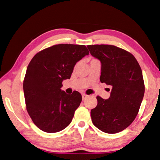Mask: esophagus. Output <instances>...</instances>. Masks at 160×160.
Wrapping results in <instances>:
<instances>
[{
  "mask_svg": "<svg viewBox=\"0 0 160 160\" xmlns=\"http://www.w3.org/2000/svg\"><path fill=\"white\" fill-rule=\"evenodd\" d=\"M82 101H84V100H85L87 97H88V95L85 94V93H82Z\"/></svg>",
  "mask_w": 160,
  "mask_h": 160,
  "instance_id": "34e87169",
  "label": "esophagus"
}]
</instances>
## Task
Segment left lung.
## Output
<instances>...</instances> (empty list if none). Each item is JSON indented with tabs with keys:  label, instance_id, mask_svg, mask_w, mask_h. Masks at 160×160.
<instances>
[{
	"label": "left lung",
	"instance_id": "8db88e82",
	"mask_svg": "<svg viewBox=\"0 0 160 160\" xmlns=\"http://www.w3.org/2000/svg\"><path fill=\"white\" fill-rule=\"evenodd\" d=\"M91 55L101 61L100 80L112 87L107 100L97 96L91 110L93 124L102 132H119L132 123L138 114L145 92L142 68L136 58L112 45H88Z\"/></svg>",
	"mask_w": 160,
	"mask_h": 160
}]
</instances>
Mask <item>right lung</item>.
I'll use <instances>...</instances> for the list:
<instances>
[{
	"instance_id": "right-lung-1",
	"label": "right lung",
	"mask_w": 160,
	"mask_h": 160,
	"mask_svg": "<svg viewBox=\"0 0 160 160\" xmlns=\"http://www.w3.org/2000/svg\"><path fill=\"white\" fill-rule=\"evenodd\" d=\"M89 53L84 45H54L37 52L28 64L23 80L26 109L43 132H59L71 123L82 96L76 91L66 93L62 83L70 79L75 65Z\"/></svg>"
}]
</instances>
